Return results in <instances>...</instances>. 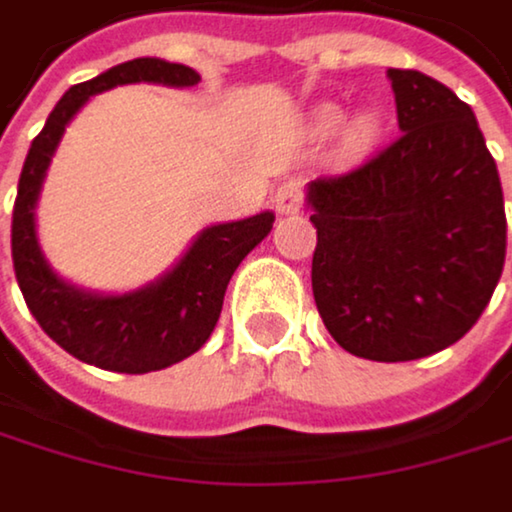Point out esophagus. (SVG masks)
I'll return each mask as SVG.
<instances>
[{
    "label": "esophagus",
    "instance_id": "34e87169",
    "mask_svg": "<svg viewBox=\"0 0 512 512\" xmlns=\"http://www.w3.org/2000/svg\"><path fill=\"white\" fill-rule=\"evenodd\" d=\"M273 209L279 215H297L303 209V188L297 185V181H282L273 194Z\"/></svg>",
    "mask_w": 512,
    "mask_h": 512
}]
</instances>
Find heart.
Wrapping results in <instances>:
<instances>
[{
  "mask_svg": "<svg viewBox=\"0 0 512 512\" xmlns=\"http://www.w3.org/2000/svg\"><path fill=\"white\" fill-rule=\"evenodd\" d=\"M337 121H340V108H334V105H321L315 112V127L318 130L334 127ZM376 133H379V121L373 115H358L343 130V148L346 151H364L376 139Z\"/></svg>",
  "mask_w": 512,
  "mask_h": 512,
  "instance_id": "obj_1",
  "label": "heart"
}]
</instances>
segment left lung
<instances>
[{"label":"left lung","mask_w":512,"mask_h":512,"mask_svg":"<svg viewBox=\"0 0 512 512\" xmlns=\"http://www.w3.org/2000/svg\"><path fill=\"white\" fill-rule=\"evenodd\" d=\"M388 81L400 139L306 185L312 294L346 352L416 361L458 343L489 306L507 215L470 105L416 69H388Z\"/></svg>","instance_id":"8db88e82"}]
</instances>
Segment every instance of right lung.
I'll list each match as a JSON object with an SVG mask.
<instances>
[{
  "label": "right lung",
  "mask_w": 512,
  "mask_h": 512,
  "mask_svg": "<svg viewBox=\"0 0 512 512\" xmlns=\"http://www.w3.org/2000/svg\"><path fill=\"white\" fill-rule=\"evenodd\" d=\"M139 81L194 87L200 84V75L181 63L139 57L69 87L48 115L45 130L29 145L11 218L14 273L35 321L78 361L115 373H151L200 352L218 324L230 276L276 221L273 212H258L203 227L172 270L124 294L87 291L54 273L35 233V206L54 151L90 96Z\"/></svg>",
  "instance_id": "add662e5"
}]
</instances>
